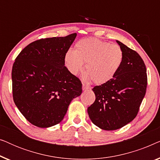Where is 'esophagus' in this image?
Masks as SVG:
<instances>
[{"label": "esophagus", "instance_id": "esophagus-1", "mask_svg": "<svg viewBox=\"0 0 160 160\" xmlns=\"http://www.w3.org/2000/svg\"><path fill=\"white\" fill-rule=\"evenodd\" d=\"M90 89V87L89 86H87L86 84H83L82 85V89L83 90H88V89Z\"/></svg>", "mask_w": 160, "mask_h": 160}]
</instances>
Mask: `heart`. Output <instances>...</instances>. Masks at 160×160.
I'll return each mask as SVG.
<instances>
[{
	"label": "heart",
	"mask_w": 160,
	"mask_h": 160,
	"mask_svg": "<svg viewBox=\"0 0 160 160\" xmlns=\"http://www.w3.org/2000/svg\"><path fill=\"white\" fill-rule=\"evenodd\" d=\"M123 58V51L119 45L97 38H85L76 43L74 50H68L64 60L73 75H78L85 64L84 79L102 84L114 77Z\"/></svg>",
	"instance_id": "b5f03b06"
}]
</instances>
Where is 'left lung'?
<instances>
[{
	"label": "left lung",
	"instance_id": "1",
	"mask_svg": "<svg viewBox=\"0 0 160 160\" xmlns=\"http://www.w3.org/2000/svg\"><path fill=\"white\" fill-rule=\"evenodd\" d=\"M117 42L124 54L121 67L112 79L94 87L95 100L87 108L92 123L105 130H117L135 119L147 87L146 65L141 56Z\"/></svg>",
	"mask_w": 160,
	"mask_h": 160
}]
</instances>
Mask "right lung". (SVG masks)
<instances>
[{"mask_svg": "<svg viewBox=\"0 0 160 160\" xmlns=\"http://www.w3.org/2000/svg\"><path fill=\"white\" fill-rule=\"evenodd\" d=\"M76 33L30 43L12 67L13 99L33 125L47 128L64 118L71 100L81 95L82 84L65 66V54Z\"/></svg>", "mask_w": 160, "mask_h": 160, "instance_id": "add662e5", "label": "right lung"}]
</instances>
